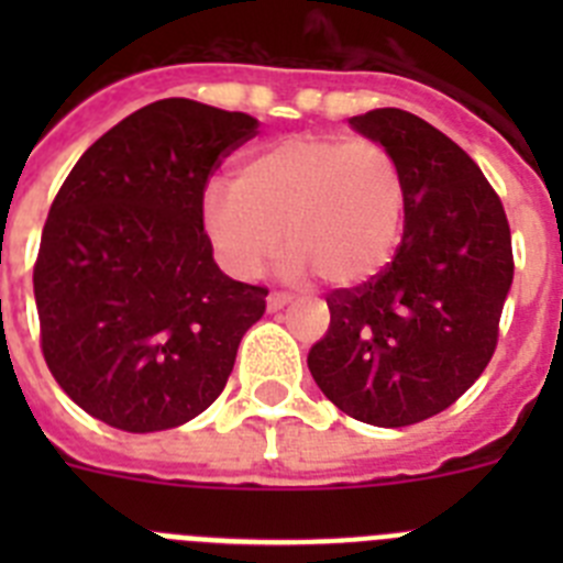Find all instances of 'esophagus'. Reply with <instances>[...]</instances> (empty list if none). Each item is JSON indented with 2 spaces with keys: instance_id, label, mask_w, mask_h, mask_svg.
Here are the masks:
<instances>
[{
  "instance_id": "34e87169",
  "label": "esophagus",
  "mask_w": 563,
  "mask_h": 563,
  "mask_svg": "<svg viewBox=\"0 0 563 563\" xmlns=\"http://www.w3.org/2000/svg\"><path fill=\"white\" fill-rule=\"evenodd\" d=\"M287 305H290V296H287V292H271V296H267V310L271 312H278Z\"/></svg>"
}]
</instances>
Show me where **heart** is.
Returning a JSON list of instances; mask_svg holds the SVG:
<instances>
[{
	"mask_svg": "<svg viewBox=\"0 0 563 563\" xmlns=\"http://www.w3.org/2000/svg\"><path fill=\"white\" fill-rule=\"evenodd\" d=\"M406 174L377 141L292 134L202 194V231L228 273L253 278L285 239L290 273L350 290L380 276L406 222Z\"/></svg>",
	"mask_w": 563,
	"mask_h": 563,
	"instance_id": "b5f03b06",
	"label": "heart"
}]
</instances>
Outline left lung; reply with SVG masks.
Returning a JSON list of instances; mask_svg holds the SVG:
<instances>
[{"label": "left lung", "mask_w": 563, "mask_h": 563, "mask_svg": "<svg viewBox=\"0 0 563 563\" xmlns=\"http://www.w3.org/2000/svg\"><path fill=\"white\" fill-rule=\"evenodd\" d=\"M406 174V228L372 282L327 296L330 330L307 355L343 415L380 429L429 420L485 372L514 285L499 194L451 137L402 109L350 118Z\"/></svg>", "instance_id": "left-lung-1"}]
</instances>
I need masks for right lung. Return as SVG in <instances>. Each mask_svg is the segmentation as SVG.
<instances>
[{"mask_svg":"<svg viewBox=\"0 0 563 563\" xmlns=\"http://www.w3.org/2000/svg\"><path fill=\"white\" fill-rule=\"evenodd\" d=\"M258 121L163 98L98 137L42 231V352L69 400L112 429H177L225 389L267 287L233 282L202 231V194Z\"/></svg>","mask_w":563,"mask_h":563,"instance_id":"1","label":"right lung"}]
</instances>
